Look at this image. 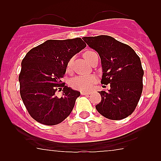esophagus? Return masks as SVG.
<instances>
[{
    "label": "esophagus",
    "instance_id": "34e87169",
    "mask_svg": "<svg viewBox=\"0 0 161 161\" xmlns=\"http://www.w3.org/2000/svg\"><path fill=\"white\" fill-rule=\"evenodd\" d=\"M81 95H89L91 93V92H80Z\"/></svg>",
    "mask_w": 161,
    "mask_h": 161
}]
</instances>
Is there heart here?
Segmentation results:
<instances>
[{
    "label": "heart",
    "instance_id": "obj_1",
    "mask_svg": "<svg viewBox=\"0 0 161 161\" xmlns=\"http://www.w3.org/2000/svg\"><path fill=\"white\" fill-rule=\"evenodd\" d=\"M93 52H91V51H88V52H85L84 54V57L85 58V56H87L88 55H89L90 53H92ZM71 65V61L68 62V67L69 68ZM96 81V77L93 75H89V76H78L74 77L73 79H72V80L70 81V85L72 86V88H73L74 89H76V90L80 91H89V89H91L93 85L94 84V82Z\"/></svg>",
    "mask_w": 161,
    "mask_h": 161
}]
</instances>
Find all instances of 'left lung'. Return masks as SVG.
I'll return each mask as SVG.
<instances>
[{
  "mask_svg": "<svg viewBox=\"0 0 161 161\" xmlns=\"http://www.w3.org/2000/svg\"><path fill=\"white\" fill-rule=\"evenodd\" d=\"M83 40L101 58V83L110 85L108 91H101L102 101L96 109L112 120L128 117L135 110L143 91V70L136 52L111 36L84 37Z\"/></svg>",
  "mask_w": 161,
  "mask_h": 161,
  "instance_id": "obj_1",
  "label": "left lung"
}]
</instances>
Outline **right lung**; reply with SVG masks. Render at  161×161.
<instances>
[{"instance_id":"right-lung-1","label":"right lung","mask_w":161,"mask_h":161,"mask_svg":"<svg viewBox=\"0 0 161 161\" xmlns=\"http://www.w3.org/2000/svg\"><path fill=\"white\" fill-rule=\"evenodd\" d=\"M85 47L80 38L50 39L32 48L22 59L18 77L20 94L27 111L37 122L56 125L71 114L80 93L61 83V79L68 62ZM57 87H63L61 98L54 94Z\"/></svg>"}]
</instances>
